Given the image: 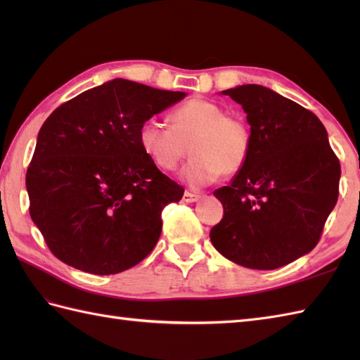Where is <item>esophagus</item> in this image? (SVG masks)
I'll return each mask as SVG.
<instances>
[{"label":"esophagus","mask_w":360,"mask_h":360,"mask_svg":"<svg viewBox=\"0 0 360 360\" xmlns=\"http://www.w3.org/2000/svg\"><path fill=\"white\" fill-rule=\"evenodd\" d=\"M198 200H200V195L192 192H184V196H182V201L184 202H196Z\"/></svg>","instance_id":"34e87169"}]
</instances>
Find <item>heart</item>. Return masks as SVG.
<instances>
[{
    "label": "heart",
    "instance_id": "obj_1",
    "mask_svg": "<svg viewBox=\"0 0 360 360\" xmlns=\"http://www.w3.org/2000/svg\"><path fill=\"white\" fill-rule=\"evenodd\" d=\"M139 145L159 170L172 172L187 156L193 158L182 168L187 184H210L218 176L238 173L248 162L252 134L246 120L229 116L204 98H192L172 112V127L156 119L139 128Z\"/></svg>",
    "mask_w": 360,
    "mask_h": 360
}]
</instances>
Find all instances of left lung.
<instances>
[{
    "label": "left lung",
    "mask_w": 360,
    "mask_h": 360,
    "mask_svg": "<svg viewBox=\"0 0 360 360\" xmlns=\"http://www.w3.org/2000/svg\"><path fill=\"white\" fill-rule=\"evenodd\" d=\"M250 125L248 162L213 192L224 217L210 241L231 262L277 269L316 248L339 196L340 164L314 112L262 85L221 91Z\"/></svg>",
    "instance_id": "obj_1"
}]
</instances>
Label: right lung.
<instances>
[{
  "instance_id": "obj_1",
  "label": "right lung",
  "mask_w": 360,
  "mask_h": 360,
  "mask_svg": "<svg viewBox=\"0 0 360 360\" xmlns=\"http://www.w3.org/2000/svg\"><path fill=\"white\" fill-rule=\"evenodd\" d=\"M186 96L114 79L46 119L26 188L30 218L58 259L110 275L141 263L156 246L162 210L184 188L145 156L139 128Z\"/></svg>"
}]
</instances>
